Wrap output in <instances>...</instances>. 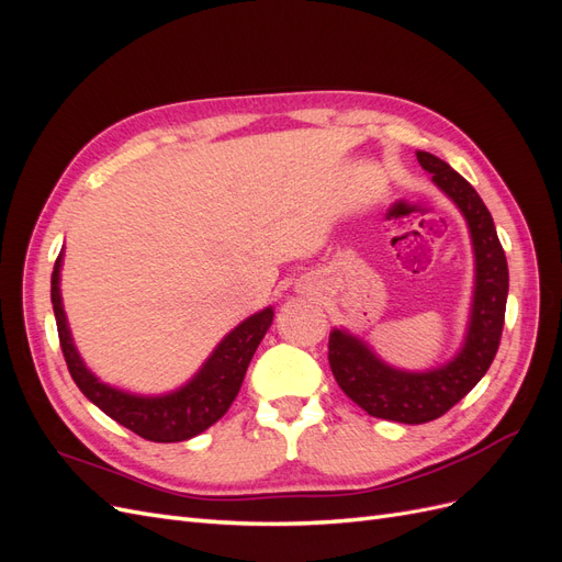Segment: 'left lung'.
<instances>
[{"mask_svg": "<svg viewBox=\"0 0 562 562\" xmlns=\"http://www.w3.org/2000/svg\"><path fill=\"white\" fill-rule=\"evenodd\" d=\"M417 161L457 203L469 225L475 285L464 345L446 366L407 372L386 366L363 339L347 330L335 328L328 342V361L339 389L368 415L401 424L438 419L481 382L499 349L508 295L506 255L479 192L452 171L450 164L429 151H417Z\"/></svg>", "mask_w": 562, "mask_h": 562, "instance_id": "left-lung-1", "label": "left lung"}]
</instances>
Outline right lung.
I'll use <instances>...</instances> for the list:
<instances>
[{
  "mask_svg": "<svg viewBox=\"0 0 562 562\" xmlns=\"http://www.w3.org/2000/svg\"><path fill=\"white\" fill-rule=\"evenodd\" d=\"M60 265L63 255H58L54 274H50V302H54L60 349L75 384L93 405L122 427L140 438L155 440V443H178V440L192 438L213 427L229 411L232 401L239 394L252 353L271 326L274 310L267 307L239 323L184 386L164 396H138L100 382L83 366L63 310Z\"/></svg>",
  "mask_w": 562,
  "mask_h": 562,
  "instance_id": "obj_1",
  "label": "right lung"
}]
</instances>
